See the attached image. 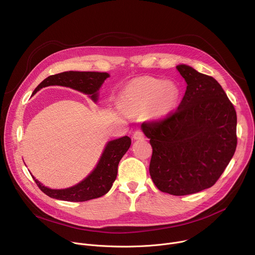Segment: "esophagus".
<instances>
[{
	"instance_id": "34e87169",
	"label": "esophagus",
	"mask_w": 255,
	"mask_h": 255,
	"mask_svg": "<svg viewBox=\"0 0 255 255\" xmlns=\"http://www.w3.org/2000/svg\"><path fill=\"white\" fill-rule=\"evenodd\" d=\"M133 138L135 140H138V139H143L144 138V134L141 130H136L134 133H133Z\"/></svg>"
}]
</instances>
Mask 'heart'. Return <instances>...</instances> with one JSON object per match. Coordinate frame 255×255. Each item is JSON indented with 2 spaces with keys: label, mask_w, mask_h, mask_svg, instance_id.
Segmentation results:
<instances>
[{
  "label": "heart",
  "mask_w": 255,
  "mask_h": 255,
  "mask_svg": "<svg viewBox=\"0 0 255 255\" xmlns=\"http://www.w3.org/2000/svg\"><path fill=\"white\" fill-rule=\"evenodd\" d=\"M125 99L133 106H149L155 103L160 112H166L173 106L177 90L171 84L162 81L143 78L133 81L124 92Z\"/></svg>",
  "instance_id": "obj_1"
}]
</instances>
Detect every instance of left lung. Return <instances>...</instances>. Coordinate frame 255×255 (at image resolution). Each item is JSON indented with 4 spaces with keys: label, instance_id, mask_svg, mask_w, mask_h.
<instances>
[{
    "label": "left lung",
    "instance_id": "obj_1",
    "mask_svg": "<svg viewBox=\"0 0 255 255\" xmlns=\"http://www.w3.org/2000/svg\"><path fill=\"white\" fill-rule=\"evenodd\" d=\"M176 69L188 85L177 109L141 127L152 147L154 185L185 196L211 188L224 172L237 146V116L214 78L185 64Z\"/></svg>",
    "mask_w": 255,
    "mask_h": 255
}]
</instances>
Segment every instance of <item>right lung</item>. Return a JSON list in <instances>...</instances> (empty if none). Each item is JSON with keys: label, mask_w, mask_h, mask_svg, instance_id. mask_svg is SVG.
<instances>
[{"label": "right lung", "mask_w": 255, "mask_h": 255, "mask_svg": "<svg viewBox=\"0 0 255 255\" xmlns=\"http://www.w3.org/2000/svg\"><path fill=\"white\" fill-rule=\"evenodd\" d=\"M107 78H109V75L106 72L64 71L46 78L35 89L33 94L44 87L57 85L69 87L87 94L93 101L97 102L98 91ZM130 145L131 139L128 136L109 141L94 171L80 184L68 189L51 190L42 186L34 176L32 177L38 188L45 195L53 199L68 202H85L100 198L106 195L112 188L117 177L118 164L129 149Z\"/></svg>", "instance_id": "1"}]
</instances>
